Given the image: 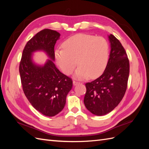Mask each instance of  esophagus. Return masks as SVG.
<instances>
[{"label": "esophagus", "instance_id": "obj_1", "mask_svg": "<svg viewBox=\"0 0 149 149\" xmlns=\"http://www.w3.org/2000/svg\"><path fill=\"white\" fill-rule=\"evenodd\" d=\"M79 83H80L79 82H78L77 81H73V84H74V86H75V85H77Z\"/></svg>", "mask_w": 149, "mask_h": 149}]
</instances>
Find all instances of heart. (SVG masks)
Returning <instances> with one entry per match:
<instances>
[{
    "mask_svg": "<svg viewBox=\"0 0 149 149\" xmlns=\"http://www.w3.org/2000/svg\"><path fill=\"white\" fill-rule=\"evenodd\" d=\"M64 49H57L54 58L63 73L74 74L77 79L96 78L104 72L109 59V45L101 36L79 33L68 38L63 43Z\"/></svg>",
    "mask_w": 149,
    "mask_h": 149,
    "instance_id": "1",
    "label": "heart"
}]
</instances>
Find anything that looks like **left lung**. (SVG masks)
<instances>
[{"instance_id": "obj_1", "label": "left lung", "mask_w": 149, "mask_h": 149, "mask_svg": "<svg viewBox=\"0 0 149 149\" xmlns=\"http://www.w3.org/2000/svg\"><path fill=\"white\" fill-rule=\"evenodd\" d=\"M111 51L105 70L93 81L86 84L84 103L95 115L102 116L118 105L127 90L129 62L125 50L113 34L108 35Z\"/></svg>"}]
</instances>
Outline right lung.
Wrapping results in <instances>:
<instances>
[{"instance_id":"1","label":"right lung","mask_w":149,"mask_h":149,"mask_svg":"<svg viewBox=\"0 0 149 149\" xmlns=\"http://www.w3.org/2000/svg\"><path fill=\"white\" fill-rule=\"evenodd\" d=\"M60 34L45 29L38 33L25 46L19 66L25 95L34 108L43 115L54 116L61 112L72 88V81L56 68L54 46ZM45 52L49 59L44 65L33 61V53Z\"/></svg>"}]
</instances>
